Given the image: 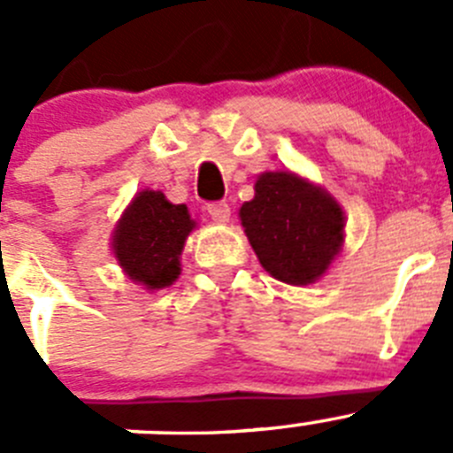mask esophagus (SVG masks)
<instances>
[{
	"label": "esophagus",
	"instance_id": "obj_1",
	"mask_svg": "<svg viewBox=\"0 0 453 453\" xmlns=\"http://www.w3.org/2000/svg\"><path fill=\"white\" fill-rule=\"evenodd\" d=\"M207 212H210V217H212L217 223L230 221V205H227L226 201L210 203V205H207Z\"/></svg>",
	"mask_w": 453,
	"mask_h": 453
}]
</instances>
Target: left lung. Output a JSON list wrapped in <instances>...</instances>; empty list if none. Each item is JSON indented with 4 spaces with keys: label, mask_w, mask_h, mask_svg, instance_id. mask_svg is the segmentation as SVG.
Here are the masks:
<instances>
[{
    "label": "left lung",
    "mask_w": 453,
    "mask_h": 453,
    "mask_svg": "<svg viewBox=\"0 0 453 453\" xmlns=\"http://www.w3.org/2000/svg\"><path fill=\"white\" fill-rule=\"evenodd\" d=\"M239 214L261 265L290 286L322 277L344 239V214L335 198L290 172L261 174L255 198Z\"/></svg>",
    "instance_id": "8db88e82"
}]
</instances>
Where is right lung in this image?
<instances>
[{"instance_id":"1","label":"right lung","mask_w":453,"mask_h":453,"mask_svg":"<svg viewBox=\"0 0 453 453\" xmlns=\"http://www.w3.org/2000/svg\"><path fill=\"white\" fill-rule=\"evenodd\" d=\"M194 221L188 207L172 205L160 192L138 194L113 236V255L134 281L165 288L180 274V252Z\"/></svg>"}]
</instances>
